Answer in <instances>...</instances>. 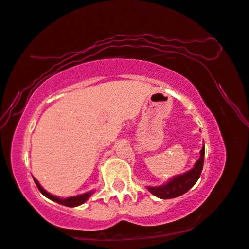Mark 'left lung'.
<instances>
[{
	"label": "left lung",
	"instance_id": "1",
	"mask_svg": "<svg viewBox=\"0 0 249 249\" xmlns=\"http://www.w3.org/2000/svg\"><path fill=\"white\" fill-rule=\"evenodd\" d=\"M204 163V145L202 149L200 150V158L196 161L193 168L187 171L183 174L176 175L174 178H169L168 181L163 185L160 186H146L147 190L155 196L160 199H173L178 197L182 194L186 193L191 187L196 184L199 179L201 172L203 168Z\"/></svg>",
	"mask_w": 249,
	"mask_h": 249
}]
</instances>
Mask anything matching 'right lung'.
Returning <instances> with one entry per match:
<instances>
[{
	"instance_id": "right-lung-1",
	"label": "right lung",
	"mask_w": 249,
	"mask_h": 249,
	"mask_svg": "<svg viewBox=\"0 0 249 249\" xmlns=\"http://www.w3.org/2000/svg\"><path fill=\"white\" fill-rule=\"evenodd\" d=\"M34 181L36 183V185L38 186L39 191H40V192L44 194L46 197H48V199L55 201V202H57V203L65 205V207H71V208L78 207V205H81V204H83L84 202H86V201H88L89 197H91L92 194L94 193V191H89V192L80 194V196H70V197H66V199H62V197L53 196V194H50L49 192H47L46 190H44V187H42L40 184H39V182L35 178H34Z\"/></svg>"
}]
</instances>
